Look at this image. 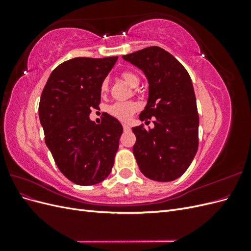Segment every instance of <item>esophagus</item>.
Returning a JSON list of instances; mask_svg holds the SVG:
<instances>
[{"label": "esophagus", "instance_id": "34e87169", "mask_svg": "<svg viewBox=\"0 0 251 251\" xmlns=\"http://www.w3.org/2000/svg\"><path fill=\"white\" fill-rule=\"evenodd\" d=\"M123 126H124V131H125V132H128V131L131 130V127L128 126L127 125H126V124H124V125H123Z\"/></svg>", "mask_w": 251, "mask_h": 251}]
</instances>
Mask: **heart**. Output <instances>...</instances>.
I'll return each instance as SVG.
<instances>
[{"mask_svg":"<svg viewBox=\"0 0 251 251\" xmlns=\"http://www.w3.org/2000/svg\"><path fill=\"white\" fill-rule=\"evenodd\" d=\"M121 77L127 83L128 86L132 88L138 87L139 85V76L136 73L132 71H124L121 73ZM109 90V81L108 79H103L100 85V92L102 94H105ZM139 109V104L135 101H124V102H115L111 105H109L108 112L112 116L115 118L127 121L131 119V117L134 115V113Z\"/></svg>","mask_w":251,"mask_h":251,"instance_id":"obj_1","label":"heart"}]
</instances>
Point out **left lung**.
I'll return each instance as SVG.
<instances>
[{"label":"left lung","instance_id":"8db88e82","mask_svg":"<svg viewBox=\"0 0 251 251\" xmlns=\"http://www.w3.org/2000/svg\"><path fill=\"white\" fill-rule=\"evenodd\" d=\"M123 58L139 68L149 82L148 103L139 119L147 123L154 117L153 128H132L136 161L149 179L176 180L188 169L198 150L199 116L191 76L171 53L157 46Z\"/></svg>","mask_w":251,"mask_h":251}]
</instances>
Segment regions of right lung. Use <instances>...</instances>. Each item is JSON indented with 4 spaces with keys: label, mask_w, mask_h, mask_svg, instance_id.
<instances>
[{
    "label": "right lung",
    "mask_w": 251,
    "mask_h": 251,
    "mask_svg": "<svg viewBox=\"0 0 251 251\" xmlns=\"http://www.w3.org/2000/svg\"><path fill=\"white\" fill-rule=\"evenodd\" d=\"M117 58L67 60L52 71L41 95L45 142L59 171L75 184H97L112 171L123 126L109 114L100 125L89 115L98 108L100 85Z\"/></svg>",
    "instance_id": "right-lung-1"
}]
</instances>
